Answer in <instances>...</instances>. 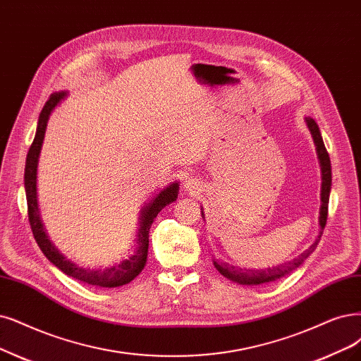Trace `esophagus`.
<instances>
[{
    "label": "esophagus",
    "instance_id": "esophagus-1",
    "mask_svg": "<svg viewBox=\"0 0 361 361\" xmlns=\"http://www.w3.org/2000/svg\"><path fill=\"white\" fill-rule=\"evenodd\" d=\"M184 188L190 192H196L199 189V183L195 178H189V180H185Z\"/></svg>",
    "mask_w": 361,
    "mask_h": 361
}]
</instances>
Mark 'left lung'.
Segmentation results:
<instances>
[{"instance_id": "8db88e82", "label": "left lung", "mask_w": 361, "mask_h": 361, "mask_svg": "<svg viewBox=\"0 0 361 361\" xmlns=\"http://www.w3.org/2000/svg\"><path fill=\"white\" fill-rule=\"evenodd\" d=\"M306 125H308L311 135L314 138L315 147H317V154L319 160V166H322V208H319V235L315 239V243L308 248L305 250L302 255L295 257L293 260L287 263H281L272 266V268L268 269H243V268H236V266H232L229 263H219L214 262L216 269L226 278H229L231 281H235L238 284L243 286H259V284H266V283H272L276 281V279L283 278L298 269L299 266L308 259L314 250L317 248L319 239H322L323 231L326 228V221H327V209H329V196H330V189H331V166H330V157L329 153L324 147L323 138H322V132H319L318 125L315 123V120L311 117H306ZM202 212V211H201ZM204 216V214H202Z\"/></svg>"}]
</instances>
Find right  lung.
I'll return each instance as SVG.
<instances>
[{"instance_id":"1","label":"right lung","mask_w":361,"mask_h":361,"mask_svg":"<svg viewBox=\"0 0 361 361\" xmlns=\"http://www.w3.org/2000/svg\"><path fill=\"white\" fill-rule=\"evenodd\" d=\"M66 97V92H56L51 93L47 102L44 104L42 113L38 117V125L35 138L30 147L28 156H26V165H25V192H26V202H28V219L32 229V235L38 247L42 248L43 255L61 269L63 274L68 276H73L77 281H82L87 286L93 287H105V288H114L125 286L130 283L145 266L147 262V252H149V233L150 228L164 207L173 202L178 196V183H171L168 188L160 190L156 197L150 204H147L141 209L140 216V229H138V238H137V250L133 251L126 260H122L120 263H116L111 268H106L104 271L101 269H90L83 268L73 263L71 260L65 259L63 255L58 251V248L50 243V239L46 235V231L43 228L42 219L38 214V204H37V166H38V157L39 152H42V145L44 140V133L47 128L49 117L51 111L55 110V106Z\"/></svg>"}]
</instances>
